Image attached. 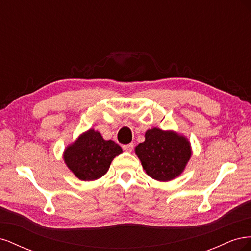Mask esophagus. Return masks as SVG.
Segmentation results:
<instances>
[{"mask_svg":"<svg viewBox=\"0 0 251 251\" xmlns=\"http://www.w3.org/2000/svg\"><path fill=\"white\" fill-rule=\"evenodd\" d=\"M123 149L126 151V153H131V151H132L133 149H134V144H133V143L125 144V146H123Z\"/></svg>","mask_w":251,"mask_h":251,"instance_id":"esophagus-1","label":"esophagus"}]
</instances>
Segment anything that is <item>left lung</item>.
<instances>
[{"instance_id": "left-lung-1", "label": "left lung", "mask_w": 251, "mask_h": 251, "mask_svg": "<svg viewBox=\"0 0 251 251\" xmlns=\"http://www.w3.org/2000/svg\"><path fill=\"white\" fill-rule=\"evenodd\" d=\"M135 153L150 177L165 182L184 171L192 149L184 136L154 127L147 131L146 140L135 148Z\"/></svg>"}]
</instances>
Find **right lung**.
Instances as JSON below:
<instances>
[{
  "mask_svg": "<svg viewBox=\"0 0 251 251\" xmlns=\"http://www.w3.org/2000/svg\"><path fill=\"white\" fill-rule=\"evenodd\" d=\"M123 153L113 140H104L100 132L90 128L67 147L64 160L78 179L93 181L108 172L112 160Z\"/></svg>",
  "mask_w": 251,
  "mask_h": 251,
  "instance_id": "add662e5",
  "label": "right lung"
}]
</instances>
